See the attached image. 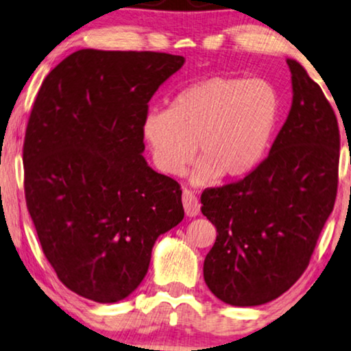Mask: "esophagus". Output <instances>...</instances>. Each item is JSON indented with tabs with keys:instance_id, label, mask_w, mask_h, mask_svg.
Listing matches in <instances>:
<instances>
[{
	"instance_id": "esophagus-1",
	"label": "esophagus",
	"mask_w": 351,
	"mask_h": 351,
	"mask_svg": "<svg viewBox=\"0 0 351 351\" xmlns=\"http://www.w3.org/2000/svg\"><path fill=\"white\" fill-rule=\"evenodd\" d=\"M182 203H184L185 214L189 215V217H195V215L199 214V201L195 196L193 191L184 190V193H182Z\"/></svg>"
}]
</instances>
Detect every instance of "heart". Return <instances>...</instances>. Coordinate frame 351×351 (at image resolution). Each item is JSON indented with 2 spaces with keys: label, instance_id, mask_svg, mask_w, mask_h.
<instances>
[{
  "label": "heart",
  "instance_id": "heart-1",
  "mask_svg": "<svg viewBox=\"0 0 351 351\" xmlns=\"http://www.w3.org/2000/svg\"><path fill=\"white\" fill-rule=\"evenodd\" d=\"M280 118L281 97L271 83L213 76L180 89L167 110H148L142 137L155 166L169 176H180L196 152L190 182L210 185L256 169Z\"/></svg>",
  "mask_w": 351,
  "mask_h": 351
}]
</instances>
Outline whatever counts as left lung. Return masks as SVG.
I'll return each mask as SVG.
<instances>
[{"mask_svg":"<svg viewBox=\"0 0 351 351\" xmlns=\"http://www.w3.org/2000/svg\"><path fill=\"white\" fill-rule=\"evenodd\" d=\"M286 62L292 105L268 156L244 179L201 195V213L217 228L204 281L233 306L267 304L299 280L337 195V118L304 66Z\"/></svg>","mask_w":351,"mask_h":351,"instance_id":"obj_1","label":"left lung"}]
</instances>
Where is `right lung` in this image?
Instances as JSON below:
<instances>
[{"label": "right lung", "instance_id": "add662e5", "mask_svg": "<svg viewBox=\"0 0 351 351\" xmlns=\"http://www.w3.org/2000/svg\"><path fill=\"white\" fill-rule=\"evenodd\" d=\"M185 59L81 49L46 76L23 142L27 208L59 280L86 299H126L158 237L184 219L182 190L143 158L148 102Z\"/></svg>", "mask_w": 351, "mask_h": 351}]
</instances>
